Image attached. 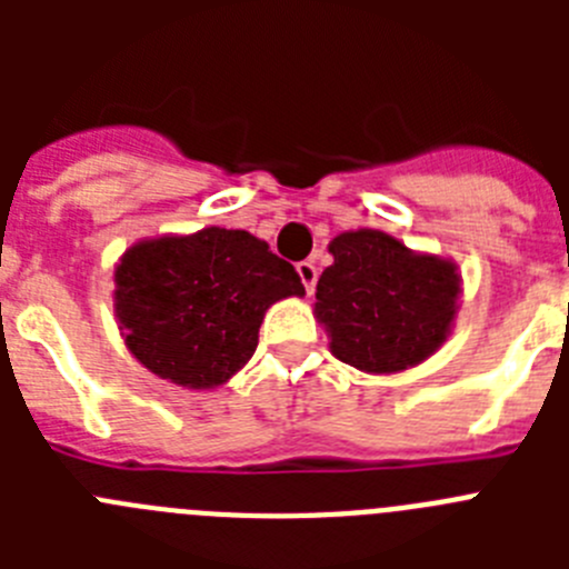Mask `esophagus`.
<instances>
[{
	"label": "esophagus",
	"instance_id": "esophagus-1",
	"mask_svg": "<svg viewBox=\"0 0 569 569\" xmlns=\"http://www.w3.org/2000/svg\"><path fill=\"white\" fill-rule=\"evenodd\" d=\"M296 273H299V279H301V284H305V290H308V293H313V288H316V281H319V268H316L313 261H299V264H296Z\"/></svg>",
	"mask_w": 569,
	"mask_h": 569
}]
</instances>
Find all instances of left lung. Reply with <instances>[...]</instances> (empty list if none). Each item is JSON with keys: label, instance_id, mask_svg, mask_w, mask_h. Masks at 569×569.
I'll return each mask as SVG.
<instances>
[{"label": "left lung", "instance_id": "obj_1", "mask_svg": "<svg viewBox=\"0 0 569 569\" xmlns=\"http://www.w3.org/2000/svg\"><path fill=\"white\" fill-rule=\"evenodd\" d=\"M330 253L333 264L316 284V316L336 359L367 373H396L447 339L459 299L450 261L410 253L381 230L336 236Z\"/></svg>", "mask_w": 569, "mask_h": 569}]
</instances>
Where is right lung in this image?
Segmentation results:
<instances>
[{"label": "right lung", "instance_id": "right-lung-1", "mask_svg": "<svg viewBox=\"0 0 569 569\" xmlns=\"http://www.w3.org/2000/svg\"><path fill=\"white\" fill-rule=\"evenodd\" d=\"M301 293L293 264L248 230L139 241L116 268V316L130 353L193 390L228 381L253 356L264 310Z\"/></svg>", "mask_w": 569, "mask_h": 569}]
</instances>
